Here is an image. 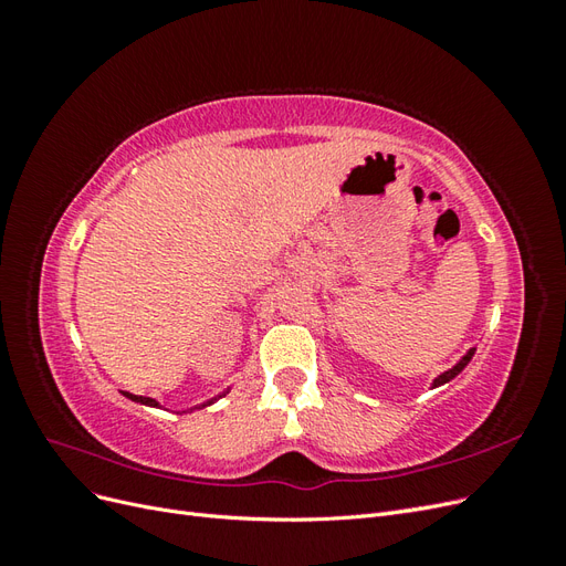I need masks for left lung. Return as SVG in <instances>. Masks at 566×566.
Instances as JSON below:
<instances>
[{"label": "left lung", "mask_w": 566, "mask_h": 566, "mask_svg": "<svg viewBox=\"0 0 566 566\" xmlns=\"http://www.w3.org/2000/svg\"><path fill=\"white\" fill-rule=\"evenodd\" d=\"M472 356H474V349H470L465 356L460 358V361L451 368V370H447V373H441L439 378H434V382H432V387H441V385H447V382H451L455 375H460L462 370H465V366L472 361Z\"/></svg>", "instance_id": "8db88e82"}]
</instances>
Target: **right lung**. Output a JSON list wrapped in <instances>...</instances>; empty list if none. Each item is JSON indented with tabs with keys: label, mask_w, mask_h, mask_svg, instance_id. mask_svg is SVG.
Segmentation results:
<instances>
[{
	"label": "right lung",
	"mask_w": 566,
	"mask_h": 566,
	"mask_svg": "<svg viewBox=\"0 0 566 566\" xmlns=\"http://www.w3.org/2000/svg\"><path fill=\"white\" fill-rule=\"evenodd\" d=\"M125 397L129 399V401H134V403H144V406H153V408H160V403L156 401V399H148V397H136V394H132V391H123ZM229 394V389L224 391V394H219V397H227ZM219 397H214V399H210V401H205V403H200V406H196V408H205V406H212ZM196 408H191V410H196Z\"/></svg>",
	"instance_id": "1"
}]
</instances>
